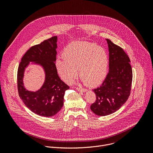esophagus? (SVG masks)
<instances>
[{
    "label": "esophagus",
    "instance_id": "esophagus-1",
    "mask_svg": "<svg viewBox=\"0 0 153 153\" xmlns=\"http://www.w3.org/2000/svg\"><path fill=\"white\" fill-rule=\"evenodd\" d=\"M76 89H77V91H80V92H85V91H87V90H86V89L80 88H80H79V87H76Z\"/></svg>",
    "mask_w": 153,
    "mask_h": 153
}]
</instances>
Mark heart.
Here are the masks:
<instances>
[{
  "mask_svg": "<svg viewBox=\"0 0 153 153\" xmlns=\"http://www.w3.org/2000/svg\"><path fill=\"white\" fill-rule=\"evenodd\" d=\"M63 57L56 60V68L60 78L71 83L77 77L78 70L82 82L90 86L102 83L106 77L109 59L106 51L93 43L75 42L63 52Z\"/></svg>",
  "mask_w": 153,
  "mask_h": 153,
  "instance_id": "obj_1",
  "label": "heart"
}]
</instances>
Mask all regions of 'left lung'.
Wrapping results in <instances>:
<instances>
[{"instance_id":"obj_1","label":"left lung","mask_w":153,"mask_h":153,"mask_svg":"<svg viewBox=\"0 0 153 153\" xmlns=\"http://www.w3.org/2000/svg\"><path fill=\"white\" fill-rule=\"evenodd\" d=\"M109 50V73L102 85L93 90L96 100L90 108L97 116L116 112L128 100L131 92L133 71L130 59L123 50L106 39Z\"/></svg>"}]
</instances>
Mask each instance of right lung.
I'll list each match as a JSON object with an SVG mask.
<instances>
[{"label": "right lung", "mask_w": 153, "mask_h": 153, "mask_svg": "<svg viewBox=\"0 0 153 153\" xmlns=\"http://www.w3.org/2000/svg\"><path fill=\"white\" fill-rule=\"evenodd\" d=\"M57 40V37L53 36L31 47L22 58L17 70L20 97L32 112L43 117L53 116L61 110L65 92L70 88L60 79L56 68ZM30 61L40 64L46 72L45 84L36 92L27 91L23 83L24 70Z\"/></svg>", "instance_id": "add662e5"}]
</instances>
